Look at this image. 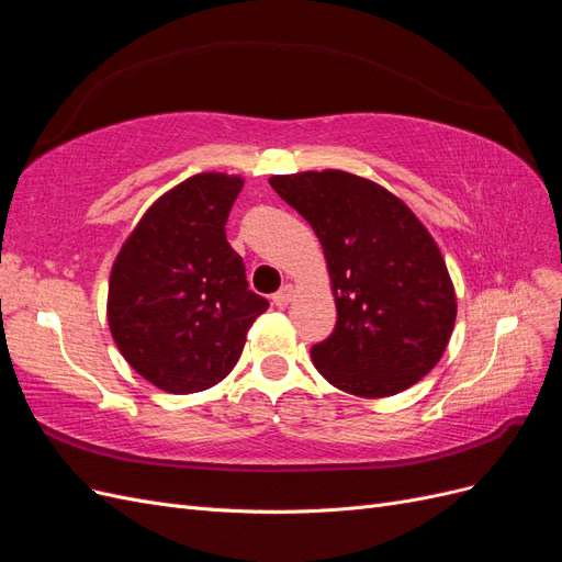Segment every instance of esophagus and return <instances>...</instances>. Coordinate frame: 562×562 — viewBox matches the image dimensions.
Wrapping results in <instances>:
<instances>
[{"label": "esophagus", "mask_w": 562, "mask_h": 562, "mask_svg": "<svg viewBox=\"0 0 562 562\" xmlns=\"http://www.w3.org/2000/svg\"><path fill=\"white\" fill-rule=\"evenodd\" d=\"M293 297H295V288L291 283H285L279 293H274V297H271V300H274L277 307H285V304L291 302Z\"/></svg>", "instance_id": "obj_1"}]
</instances>
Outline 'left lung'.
I'll return each instance as SVG.
<instances>
[{
  "label": "left lung",
  "instance_id": "left-lung-1",
  "mask_svg": "<svg viewBox=\"0 0 562 562\" xmlns=\"http://www.w3.org/2000/svg\"><path fill=\"white\" fill-rule=\"evenodd\" d=\"M326 255L337 323L312 347L316 370L361 398L394 396L443 356L457 295L429 229L386 187L347 171L271 176Z\"/></svg>",
  "mask_w": 562,
  "mask_h": 562
}]
</instances>
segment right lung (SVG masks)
<instances>
[{
	"label": "right lung",
	"mask_w": 562,
	"mask_h": 562,
	"mask_svg": "<svg viewBox=\"0 0 562 562\" xmlns=\"http://www.w3.org/2000/svg\"><path fill=\"white\" fill-rule=\"evenodd\" d=\"M241 176L199 173L161 194L112 265L108 323L140 378L168 394L225 380L269 302L248 291L225 225Z\"/></svg>",
	"instance_id": "right-lung-1"
}]
</instances>
